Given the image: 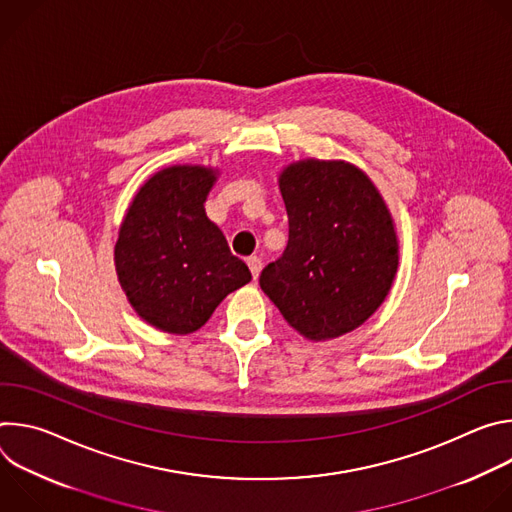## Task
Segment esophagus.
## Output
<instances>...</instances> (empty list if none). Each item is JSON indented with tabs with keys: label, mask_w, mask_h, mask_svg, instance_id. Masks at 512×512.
Instances as JSON below:
<instances>
[{
	"label": "esophagus",
	"mask_w": 512,
	"mask_h": 512,
	"mask_svg": "<svg viewBox=\"0 0 512 512\" xmlns=\"http://www.w3.org/2000/svg\"><path fill=\"white\" fill-rule=\"evenodd\" d=\"M247 265H249V269H251V275H253V279H257V277H259V273H261L263 261H261L257 255H253V257H249V259H247Z\"/></svg>",
	"instance_id": "34e87169"
}]
</instances>
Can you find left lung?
<instances>
[{
  "label": "left lung",
  "instance_id": "obj_1",
  "mask_svg": "<svg viewBox=\"0 0 512 512\" xmlns=\"http://www.w3.org/2000/svg\"><path fill=\"white\" fill-rule=\"evenodd\" d=\"M279 188L289 237L259 285L289 326L312 340L342 336L371 318L397 271V237L375 184L344 162L306 160Z\"/></svg>",
  "mask_w": 512,
  "mask_h": 512
}]
</instances>
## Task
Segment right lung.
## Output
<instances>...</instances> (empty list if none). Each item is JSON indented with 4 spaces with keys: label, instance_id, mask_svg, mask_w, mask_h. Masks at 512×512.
<instances>
[{
    "label": "right lung",
    "instance_id": "right-lung-1",
    "mask_svg": "<svg viewBox=\"0 0 512 512\" xmlns=\"http://www.w3.org/2000/svg\"><path fill=\"white\" fill-rule=\"evenodd\" d=\"M214 172L174 166L135 194L115 245V267L135 312L170 334L206 324L231 291L251 281L204 212Z\"/></svg>",
    "mask_w": 512,
    "mask_h": 512
}]
</instances>
